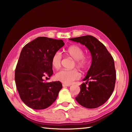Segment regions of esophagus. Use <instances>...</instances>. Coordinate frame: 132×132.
Returning <instances> with one entry per match:
<instances>
[{
    "label": "esophagus",
    "mask_w": 132,
    "mask_h": 132,
    "mask_svg": "<svg viewBox=\"0 0 132 132\" xmlns=\"http://www.w3.org/2000/svg\"><path fill=\"white\" fill-rule=\"evenodd\" d=\"M70 86V85H69V84H62V86H63V87H65V86Z\"/></svg>",
    "instance_id": "obj_1"
}]
</instances>
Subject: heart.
Segmentation results:
<instances>
[{
  "label": "heart",
  "instance_id": "obj_1",
  "mask_svg": "<svg viewBox=\"0 0 132 132\" xmlns=\"http://www.w3.org/2000/svg\"><path fill=\"white\" fill-rule=\"evenodd\" d=\"M66 54L75 60L74 66L81 70L86 69L90 62L89 57L84 54V50L78 45H73L69 46L65 51ZM61 55L60 52H56L52 57L51 64L56 70L60 69L61 62ZM80 77L79 72L77 70H62L55 75L56 79L63 83L71 84Z\"/></svg>",
  "mask_w": 132,
  "mask_h": 132
}]
</instances>
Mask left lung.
<instances>
[{"label": "left lung", "instance_id": "1", "mask_svg": "<svg viewBox=\"0 0 132 132\" xmlns=\"http://www.w3.org/2000/svg\"><path fill=\"white\" fill-rule=\"evenodd\" d=\"M70 40L85 45L92 56L91 65L83 79L86 81L80 85V91L76 100L86 108H98L108 101L114 90V59L103 44L94 36L86 35Z\"/></svg>", "mask_w": 132, "mask_h": 132}]
</instances>
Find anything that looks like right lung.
Instances as JSON below:
<instances>
[{"label": "right lung", "instance_id": "right-lung-1", "mask_svg": "<svg viewBox=\"0 0 132 132\" xmlns=\"http://www.w3.org/2000/svg\"><path fill=\"white\" fill-rule=\"evenodd\" d=\"M64 45L62 40L38 37L23 48L14 78L21 99L30 108L46 109L57 98L61 82H47L44 78L53 75L52 57Z\"/></svg>", "mask_w": 132, "mask_h": 132}]
</instances>
